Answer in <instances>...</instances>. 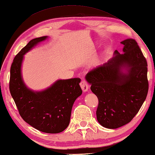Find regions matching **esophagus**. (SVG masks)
<instances>
[{
  "mask_svg": "<svg viewBox=\"0 0 155 155\" xmlns=\"http://www.w3.org/2000/svg\"><path fill=\"white\" fill-rule=\"evenodd\" d=\"M80 86H81L82 90H83V92H87L88 89V88H89L88 83L85 81H81V83H80Z\"/></svg>",
  "mask_w": 155,
  "mask_h": 155,
  "instance_id": "34e87169",
  "label": "esophagus"
}]
</instances>
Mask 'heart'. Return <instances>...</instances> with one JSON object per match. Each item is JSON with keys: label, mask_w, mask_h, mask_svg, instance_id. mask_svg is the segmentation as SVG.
Listing matches in <instances>:
<instances>
[{"label": "heart", "mask_w": 155, "mask_h": 155, "mask_svg": "<svg viewBox=\"0 0 155 155\" xmlns=\"http://www.w3.org/2000/svg\"><path fill=\"white\" fill-rule=\"evenodd\" d=\"M101 58L100 57H96L94 59L93 61L92 62L91 67H97V66H98L101 64Z\"/></svg>", "instance_id": "obj_1"}]
</instances>
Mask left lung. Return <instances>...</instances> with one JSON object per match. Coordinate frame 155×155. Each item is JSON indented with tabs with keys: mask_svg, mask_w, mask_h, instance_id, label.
<instances>
[{
	"mask_svg": "<svg viewBox=\"0 0 155 155\" xmlns=\"http://www.w3.org/2000/svg\"><path fill=\"white\" fill-rule=\"evenodd\" d=\"M120 54L93 69L85 78L97 95V118L102 126L114 129L131 121L145 101L149 83L147 62L135 40L128 38Z\"/></svg>",
	"mask_w": 155,
	"mask_h": 155,
	"instance_id": "left-lung-1",
	"label": "left lung"
}]
</instances>
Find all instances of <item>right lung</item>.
<instances>
[{"label": "right lung", "mask_w": 155, "mask_h": 155, "mask_svg": "<svg viewBox=\"0 0 155 155\" xmlns=\"http://www.w3.org/2000/svg\"><path fill=\"white\" fill-rule=\"evenodd\" d=\"M47 36L32 39L16 55L11 67L9 88L17 108L26 123L46 133H59L70 123L75 100L83 93L80 78L57 80L41 91L28 88L22 79V64L24 55Z\"/></svg>", "instance_id": "obj_1"}]
</instances>
